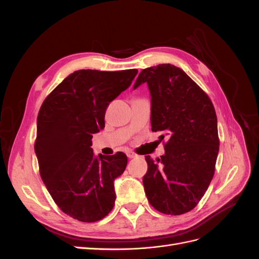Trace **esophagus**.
Masks as SVG:
<instances>
[{
	"label": "esophagus",
	"mask_w": 259,
	"mask_h": 259,
	"mask_svg": "<svg viewBox=\"0 0 259 259\" xmlns=\"http://www.w3.org/2000/svg\"><path fill=\"white\" fill-rule=\"evenodd\" d=\"M126 155H127V158H130V159H133V158H136V154L133 152V151H127L126 152Z\"/></svg>",
	"instance_id": "1"
}]
</instances>
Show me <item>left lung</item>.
Here are the masks:
<instances>
[{"mask_svg":"<svg viewBox=\"0 0 259 259\" xmlns=\"http://www.w3.org/2000/svg\"><path fill=\"white\" fill-rule=\"evenodd\" d=\"M144 83L151 96V130L169 136L165 154L155 161L146 156L145 192L156 210L182 215L197 206L214 176L219 150L215 109L200 86L173 65L144 69L134 90Z\"/></svg>","mask_w":259,"mask_h":259,"instance_id":"8db88e82","label":"left lung"}]
</instances>
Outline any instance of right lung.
<instances>
[{"instance_id":"1","label":"right lung","mask_w":259,"mask_h":259,"mask_svg":"<svg viewBox=\"0 0 259 259\" xmlns=\"http://www.w3.org/2000/svg\"><path fill=\"white\" fill-rule=\"evenodd\" d=\"M137 72L77 70L38 111L34 151L41 178L59 208L80 222L95 223L113 208V183L125 170L127 156H95L92 138L105 127L108 105L130 88Z\"/></svg>"}]
</instances>
